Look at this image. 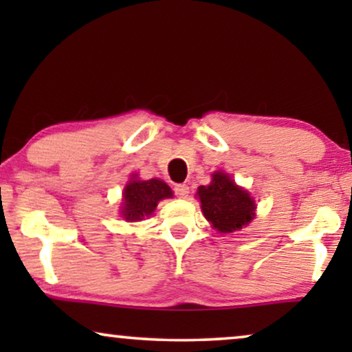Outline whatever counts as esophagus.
I'll use <instances>...</instances> for the list:
<instances>
[{"label":"esophagus","instance_id":"obj_1","mask_svg":"<svg viewBox=\"0 0 352 352\" xmlns=\"http://www.w3.org/2000/svg\"><path fill=\"white\" fill-rule=\"evenodd\" d=\"M175 194L181 199H186L187 194H189V186L187 184H176L175 186Z\"/></svg>","mask_w":352,"mask_h":352}]
</instances>
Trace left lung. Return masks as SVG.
<instances>
[{
  "instance_id": "obj_1",
  "label": "left lung",
  "mask_w": 352,
  "mask_h": 352,
  "mask_svg": "<svg viewBox=\"0 0 352 352\" xmlns=\"http://www.w3.org/2000/svg\"><path fill=\"white\" fill-rule=\"evenodd\" d=\"M197 197L205 218L218 232H235L254 218L256 204L248 190L235 184L228 173H213L210 184L200 186Z\"/></svg>"
}]
</instances>
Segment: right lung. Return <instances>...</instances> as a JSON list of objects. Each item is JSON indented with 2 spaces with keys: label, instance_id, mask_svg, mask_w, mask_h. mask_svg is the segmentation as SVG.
I'll list each match as a JSON object with an SVG mask.
<instances>
[{
  "label": "right lung",
  "instance_id": "obj_1",
  "mask_svg": "<svg viewBox=\"0 0 352 352\" xmlns=\"http://www.w3.org/2000/svg\"><path fill=\"white\" fill-rule=\"evenodd\" d=\"M170 197H173V190L166 182L160 179L141 181L134 175L123 190L122 216L129 223H136L151 216L158 201Z\"/></svg>",
  "mask_w": 352,
  "mask_h": 352
}]
</instances>
